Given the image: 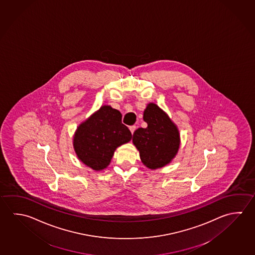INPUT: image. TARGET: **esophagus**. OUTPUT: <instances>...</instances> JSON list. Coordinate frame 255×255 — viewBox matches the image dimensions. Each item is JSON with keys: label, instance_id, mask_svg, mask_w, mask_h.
<instances>
[{"label": "esophagus", "instance_id": "34e87169", "mask_svg": "<svg viewBox=\"0 0 255 255\" xmlns=\"http://www.w3.org/2000/svg\"><path fill=\"white\" fill-rule=\"evenodd\" d=\"M136 128H137V127H136V126H129V130H130V132L133 134V132L134 131H135V129H136Z\"/></svg>", "mask_w": 255, "mask_h": 255}]
</instances>
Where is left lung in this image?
Returning <instances> with one entry per match:
<instances>
[{"label":"left lung","mask_w":255,"mask_h":255,"mask_svg":"<svg viewBox=\"0 0 255 255\" xmlns=\"http://www.w3.org/2000/svg\"><path fill=\"white\" fill-rule=\"evenodd\" d=\"M143 120L147 123V128L136 129L132 142L144 165L149 169L161 168L169 164L178 152V129L156 104H147Z\"/></svg>","instance_id":"obj_1"}]
</instances>
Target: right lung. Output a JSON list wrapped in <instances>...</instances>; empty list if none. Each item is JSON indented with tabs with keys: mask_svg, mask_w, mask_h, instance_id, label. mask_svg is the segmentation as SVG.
<instances>
[{
	"mask_svg": "<svg viewBox=\"0 0 255 255\" xmlns=\"http://www.w3.org/2000/svg\"><path fill=\"white\" fill-rule=\"evenodd\" d=\"M130 139L129 129L122 124L121 113L103 106L78 126L73 147L82 163L100 171L108 167L117 147Z\"/></svg>",
	"mask_w": 255,
	"mask_h": 255,
	"instance_id": "add662e5",
	"label": "right lung"
}]
</instances>
